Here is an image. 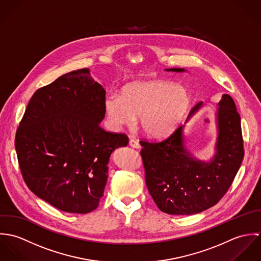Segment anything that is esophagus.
Wrapping results in <instances>:
<instances>
[{"label": "esophagus", "mask_w": 261, "mask_h": 261, "mask_svg": "<svg viewBox=\"0 0 261 261\" xmlns=\"http://www.w3.org/2000/svg\"><path fill=\"white\" fill-rule=\"evenodd\" d=\"M129 146H130L132 148H135V149H141L140 143H139L138 141L134 140V139H130V140H129Z\"/></svg>", "instance_id": "34e87169"}]
</instances>
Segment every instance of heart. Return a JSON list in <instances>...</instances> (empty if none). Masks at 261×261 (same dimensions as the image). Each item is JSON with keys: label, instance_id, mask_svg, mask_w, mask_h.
Listing matches in <instances>:
<instances>
[{"label": "heart", "instance_id": "b5f03b06", "mask_svg": "<svg viewBox=\"0 0 261 261\" xmlns=\"http://www.w3.org/2000/svg\"><path fill=\"white\" fill-rule=\"evenodd\" d=\"M190 106L186 89L166 80L134 81L120 96L106 100V112L115 127L130 126L139 117L142 132L152 139H164L178 126Z\"/></svg>", "mask_w": 261, "mask_h": 261}]
</instances>
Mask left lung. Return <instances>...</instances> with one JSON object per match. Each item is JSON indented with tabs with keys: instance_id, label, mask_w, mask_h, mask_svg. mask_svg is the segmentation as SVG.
Returning a JSON list of instances; mask_svg holds the SVG:
<instances>
[{
	"instance_id": "obj_1",
	"label": "left lung",
	"mask_w": 261,
	"mask_h": 261,
	"mask_svg": "<svg viewBox=\"0 0 261 261\" xmlns=\"http://www.w3.org/2000/svg\"><path fill=\"white\" fill-rule=\"evenodd\" d=\"M201 107L202 102L197 103L188 118ZM218 107L216 151L210 162L197 160L189 152L183 126L162 142H140L146 184L161 211L171 215L200 213L217 204L231 186L244 156L241 121L229 94L222 95Z\"/></svg>"
}]
</instances>
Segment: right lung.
I'll use <instances>...</instances> for the list:
<instances>
[{
  "mask_svg": "<svg viewBox=\"0 0 261 261\" xmlns=\"http://www.w3.org/2000/svg\"><path fill=\"white\" fill-rule=\"evenodd\" d=\"M106 90L88 68L71 71L39 88L16 133L23 179L40 199L67 213L97 208L109 161L125 147L124 134L105 130Z\"/></svg>",
  "mask_w": 261,
  "mask_h": 261,
  "instance_id": "obj_1",
  "label": "right lung"
}]
</instances>
